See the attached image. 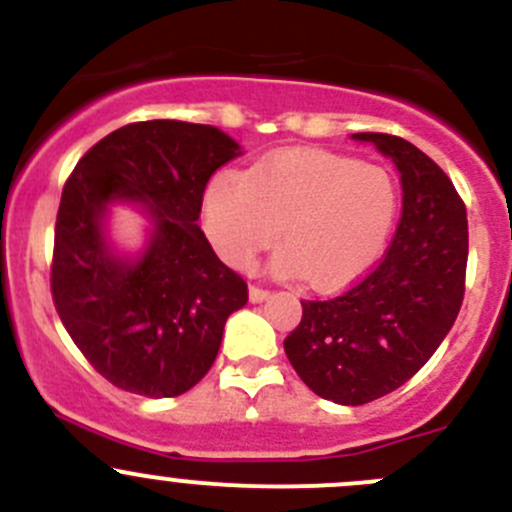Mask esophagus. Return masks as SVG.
<instances>
[{
    "mask_svg": "<svg viewBox=\"0 0 512 512\" xmlns=\"http://www.w3.org/2000/svg\"><path fill=\"white\" fill-rule=\"evenodd\" d=\"M267 297H270V289L260 285H250V302H265Z\"/></svg>",
    "mask_w": 512,
    "mask_h": 512,
    "instance_id": "34e87169",
    "label": "esophagus"
}]
</instances>
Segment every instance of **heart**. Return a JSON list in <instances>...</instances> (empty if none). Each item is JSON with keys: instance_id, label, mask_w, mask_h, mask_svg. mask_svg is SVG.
Returning <instances> with one entry per match:
<instances>
[{"instance_id": "obj_1", "label": "heart", "mask_w": 512, "mask_h": 512, "mask_svg": "<svg viewBox=\"0 0 512 512\" xmlns=\"http://www.w3.org/2000/svg\"><path fill=\"white\" fill-rule=\"evenodd\" d=\"M401 193L381 165L324 151H285L247 173L220 170L205 190V232L230 265L247 267L280 227L275 270L337 289L384 252Z\"/></svg>"}]
</instances>
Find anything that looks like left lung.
I'll list each match as a JSON object with an SVG mask.
<instances>
[{
    "label": "left lung",
    "mask_w": 512,
    "mask_h": 512,
    "mask_svg": "<svg viewBox=\"0 0 512 512\" xmlns=\"http://www.w3.org/2000/svg\"><path fill=\"white\" fill-rule=\"evenodd\" d=\"M396 163L401 218L384 257L329 299H304L285 354L322 399L361 406L411 379L446 339L466 294L468 220L451 178L414 143L354 133Z\"/></svg>",
    "instance_id": "obj_1"
}]
</instances>
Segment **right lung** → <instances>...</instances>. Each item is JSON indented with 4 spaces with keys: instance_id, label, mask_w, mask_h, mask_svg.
<instances>
[{
    "instance_id": "add662e5",
    "label": "right lung",
    "mask_w": 512,
    "mask_h": 512,
    "mask_svg": "<svg viewBox=\"0 0 512 512\" xmlns=\"http://www.w3.org/2000/svg\"><path fill=\"white\" fill-rule=\"evenodd\" d=\"M240 146L203 123L138 121L108 133L71 170L51 257V299L81 354L128 394L165 399L193 389L218 356L247 282L198 227L210 175ZM149 205L157 232L136 263L107 252L105 203Z\"/></svg>"
}]
</instances>
